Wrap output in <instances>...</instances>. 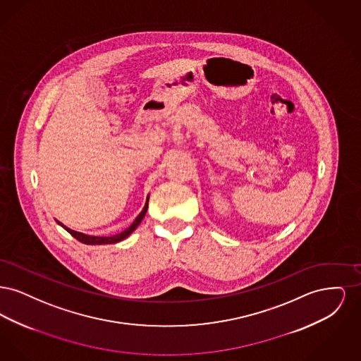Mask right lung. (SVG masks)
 <instances>
[{
	"mask_svg": "<svg viewBox=\"0 0 361 361\" xmlns=\"http://www.w3.org/2000/svg\"><path fill=\"white\" fill-rule=\"evenodd\" d=\"M147 207H149V196H147V199H146V203H145L143 209L140 211V214L137 215V219L133 222V224H131L128 228H126L124 231H121V234L111 235V237H96V235H87V234H84V233H80V231L71 230L69 227H66L65 224H61L59 221H56V222H58L59 226H62L68 233H70L75 240H78L80 242H82V243H86V245H105V243H116V242H121V240H126V238H127L133 231H135V228H137V226L140 224L142 219L145 218V215H146V212H147Z\"/></svg>",
	"mask_w": 361,
	"mask_h": 361,
	"instance_id": "1",
	"label": "right lung"
}]
</instances>
